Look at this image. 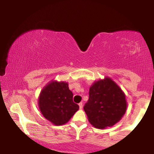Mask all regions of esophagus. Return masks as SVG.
Returning a JSON list of instances; mask_svg holds the SVG:
<instances>
[{"label":"esophagus","instance_id":"esophagus-1","mask_svg":"<svg viewBox=\"0 0 154 154\" xmlns=\"http://www.w3.org/2000/svg\"><path fill=\"white\" fill-rule=\"evenodd\" d=\"M79 109H82V106H83V105H82V102H81V103H79Z\"/></svg>","mask_w":154,"mask_h":154}]
</instances>
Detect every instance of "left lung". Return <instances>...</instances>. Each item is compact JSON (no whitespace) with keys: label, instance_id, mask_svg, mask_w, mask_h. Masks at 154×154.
<instances>
[{"label":"left lung","instance_id":"8db88e82","mask_svg":"<svg viewBox=\"0 0 154 154\" xmlns=\"http://www.w3.org/2000/svg\"><path fill=\"white\" fill-rule=\"evenodd\" d=\"M128 103L122 88L111 77L95 81L90 87L89 99L84 110L95 128L114 126L126 112Z\"/></svg>","mask_w":154,"mask_h":154}]
</instances>
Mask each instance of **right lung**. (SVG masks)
<instances>
[{
  "label": "right lung",
  "instance_id": "obj_1",
  "mask_svg": "<svg viewBox=\"0 0 154 154\" xmlns=\"http://www.w3.org/2000/svg\"><path fill=\"white\" fill-rule=\"evenodd\" d=\"M73 94L68 82L51 80L44 86L38 97V107L44 117L59 126L69 121L78 111L79 106L72 100Z\"/></svg>",
  "mask_w": 154,
  "mask_h": 154
}]
</instances>
